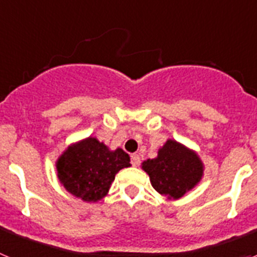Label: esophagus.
Listing matches in <instances>:
<instances>
[{
  "label": "esophagus",
  "mask_w": 257,
  "mask_h": 257,
  "mask_svg": "<svg viewBox=\"0 0 257 257\" xmlns=\"http://www.w3.org/2000/svg\"><path fill=\"white\" fill-rule=\"evenodd\" d=\"M131 163H133V166H139L140 165V157L138 156V154H133L131 156Z\"/></svg>",
  "instance_id": "34e87169"
}]
</instances>
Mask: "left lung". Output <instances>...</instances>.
I'll list each match as a JSON object with an SVG mask.
<instances>
[{"label": "left lung", "instance_id": "8db88e82", "mask_svg": "<svg viewBox=\"0 0 257 257\" xmlns=\"http://www.w3.org/2000/svg\"><path fill=\"white\" fill-rule=\"evenodd\" d=\"M152 187L167 199H179L201 181L205 166L196 151L169 139L153 160L142 163Z\"/></svg>", "mask_w": 257, "mask_h": 257}]
</instances>
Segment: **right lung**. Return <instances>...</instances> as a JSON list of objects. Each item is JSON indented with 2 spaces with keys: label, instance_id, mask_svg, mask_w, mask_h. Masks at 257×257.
<instances>
[{
  "label": "right lung",
  "instance_id": "1",
  "mask_svg": "<svg viewBox=\"0 0 257 257\" xmlns=\"http://www.w3.org/2000/svg\"><path fill=\"white\" fill-rule=\"evenodd\" d=\"M130 156L121 148L110 151L96 138L70 144L56 161L60 184L76 198L97 202L108 194L119 170L130 167Z\"/></svg>",
  "mask_w": 257,
  "mask_h": 257
}]
</instances>
